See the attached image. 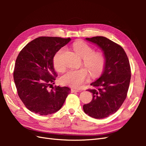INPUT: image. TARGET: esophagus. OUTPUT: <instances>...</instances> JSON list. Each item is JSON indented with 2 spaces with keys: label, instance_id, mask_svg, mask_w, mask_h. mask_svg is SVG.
<instances>
[{
  "label": "esophagus",
  "instance_id": "obj_1",
  "mask_svg": "<svg viewBox=\"0 0 146 146\" xmlns=\"http://www.w3.org/2000/svg\"><path fill=\"white\" fill-rule=\"evenodd\" d=\"M80 91V90H77V89H71V92H79Z\"/></svg>",
  "mask_w": 146,
  "mask_h": 146
}]
</instances>
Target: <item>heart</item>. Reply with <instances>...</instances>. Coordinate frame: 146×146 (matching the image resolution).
<instances>
[{
    "mask_svg": "<svg viewBox=\"0 0 146 146\" xmlns=\"http://www.w3.org/2000/svg\"><path fill=\"white\" fill-rule=\"evenodd\" d=\"M73 49L76 54L83 58V63L93 77H98L102 72L105 65V56L103 53L94 52V49L87 44L78 41L74 43ZM65 48L62 47L56 52L53 63L55 68L59 72H63L65 66L62 61V55ZM89 78V72L86 68L71 69L64 74L61 78V82L63 85L70 87L80 88Z\"/></svg>",
    "mask_w": 146,
    "mask_h": 146,
    "instance_id": "1",
    "label": "heart"
}]
</instances>
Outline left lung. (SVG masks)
Wrapping results in <instances>:
<instances>
[{
    "label": "left lung",
    "mask_w": 146,
    "mask_h": 146,
    "mask_svg": "<svg viewBox=\"0 0 146 146\" xmlns=\"http://www.w3.org/2000/svg\"><path fill=\"white\" fill-rule=\"evenodd\" d=\"M102 50L105 65L101 76L91 83L94 89L90 103L83 105V111L95 119H103L116 113L125 100L131 78L129 59L123 48L104 36L85 38Z\"/></svg>",
    "instance_id": "left-lung-1"
}]
</instances>
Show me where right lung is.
<instances>
[{"label": "right lung", "mask_w": 146, "mask_h": 146, "mask_svg": "<svg viewBox=\"0 0 146 146\" xmlns=\"http://www.w3.org/2000/svg\"><path fill=\"white\" fill-rule=\"evenodd\" d=\"M70 40V38L39 37L19 52L13 72L14 81L19 98L32 112L47 115L58 111L70 92L67 86H55L48 90L57 77L54 56Z\"/></svg>", "instance_id": "right-lung-1"}]
</instances>
